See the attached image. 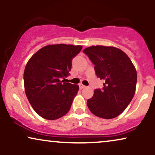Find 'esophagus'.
Here are the masks:
<instances>
[{"instance_id":"obj_1","label":"esophagus","mask_w":155,"mask_h":155,"mask_svg":"<svg viewBox=\"0 0 155 155\" xmlns=\"http://www.w3.org/2000/svg\"><path fill=\"white\" fill-rule=\"evenodd\" d=\"M79 87H80V90H82V89H83V88L85 87V86L83 85V84H82V83H80V84H79Z\"/></svg>"}]
</instances>
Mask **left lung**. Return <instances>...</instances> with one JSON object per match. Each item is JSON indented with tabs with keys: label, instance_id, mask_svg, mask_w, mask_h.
Instances as JSON below:
<instances>
[{
	"label": "left lung",
	"instance_id": "obj_1",
	"mask_svg": "<svg viewBox=\"0 0 155 155\" xmlns=\"http://www.w3.org/2000/svg\"><path fill=\"white\" fill-rule=\"evenodd\" d=\"M94 65L96 75L104 80L87 101L89 109L98 117L111 119L122 113L133 98L137 72L132 61L119 48L92 46L83 50Z\"/></svg>",
	"mask_w": 155,
	"mask_h": 155
}]
</instances>
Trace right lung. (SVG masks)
I'll return each mask as SVG.
<instances>
[{"label":"right lung","mask_w":155,"mask_h":155,"mask_svg":"<svg viewBox=\"0 0 155 155\" xmlns=\"http://www.w3.org/2000/svg\"><path fill=\"white\" fill-rule=\"evenodd\" d=\"M82 48L71 44L48 45L27 62L24 71L25 94L42 118L58 119L69 111L79 86L61 79L70 75L72 60Z\"/></svg>","instance_id":"obj_1"}]
</instances>
